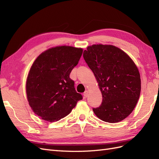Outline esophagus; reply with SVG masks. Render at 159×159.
<instances>
[{"mask_svg": "<svg viewBox=\"0 0 159 159\" xmlns=\"http://www.w3.org/2000/svg\"><path fill=\"white\" fill-rule=\"evenodd\" d=\"M88 95H89V92H88V91H87L86 90L85 92L84 93V97H85V98H87L88 96Z\"/></svg>", "mask_w": 159, "mask_h": 159, "instance_id": "34e87169", "label": "esophagus"}]
</instances>
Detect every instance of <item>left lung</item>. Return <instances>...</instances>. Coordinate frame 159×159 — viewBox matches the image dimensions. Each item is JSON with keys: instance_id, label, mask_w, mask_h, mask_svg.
Instances as JSON below:
<instances>
[{"instance_id": "1", "label": "left lung", "mask_w": 159, "mask_h": 159, "mask_svg": "<svg viewBox=\"0 0 159 159\" xmlns=\"http://www.w3.org/2000/svg\"><path fill=\"white\" fill-rule=\"evenodd\" d=\"M83 56L102 93V105L93 108L96 116L112 123L125 119L135 107L141 93V77L135 64L112 45L88 46Z\"/></svg>"}]
</instances>
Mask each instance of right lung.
I'll return each mask as SVG.
<instances>
[{"label":"right lung","instance_id":"add662e5","mask_svg":"<svg viewBox=\"0 0 159 159\" xmlns=\"http://www.w3.org/2000/svg\"><path fill=\"white\" fill-rule=\"evenodd\" d=\"M82 53L81 48L57 46L42 52L33 63L26 80V95L33 111L42 119L59 121L82 99L70 78Z\"/></svg>","mask_w":159,"mask_h":159}]
</instances>
